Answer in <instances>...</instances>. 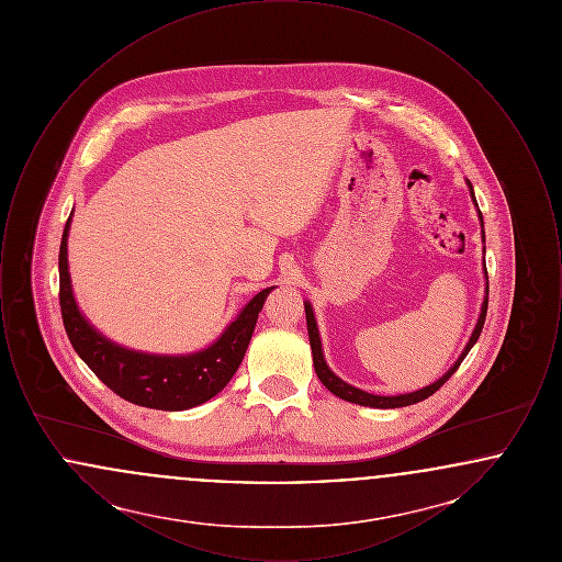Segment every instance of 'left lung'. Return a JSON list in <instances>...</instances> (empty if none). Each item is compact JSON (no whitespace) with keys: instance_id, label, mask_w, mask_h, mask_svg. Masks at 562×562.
<instances>
[{"instance_id":"left-lung-1","label":"left lung","mask_w":562,"mask_h":562,"mask_svg":"<svg viewBox=\"0 0 562 562\" xmlns=\"http://www.w3.org/2000/svg\"><path fill=\"white\" fill-rule=\"evenodd\" d=\"M468 186H470V191H472V183H470V181H468ZM472 198H474V191H472ZM474 202H476V198H474ZM482 234H484V232H482ZM486 280H488V276H486ZM486 307H488V282H486V296H484V303H482L479 324H476V328H474V333H472V337H470L468 346L463 349V353L459 356V360L454 362L449 373L445 374V376H440L436 383H431L428 387L417 390V392H411V394H402V396H374V394L362 392V390H358V387H353V385H348V383H346V381H341L337 374L330 373V369L326 367L324 356H322L321 337H318V326H316V321H314L312 305H310V303H305V318H307L310 346H312V353H314V369H316L318 379L324 383V387H326L328 392H333L335 396H339L341 401L362 404V406H374V408H398V406H408V404H415V402L426 401V398H429L434 392H438V390L447 383V379H449V376L459 369V364H461V362H463V358L468 356V351H470L472 346L479 341V337H481L482 333V326H484V318H486Z\"/></svg>"}]
</instances>
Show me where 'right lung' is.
<instances>
[{
    "instance_id": "add662e5",
    "label": "right lung",
    "mask_w": 562,
    "mask_h": 562,
    "mask_svg": "<svg viewBox=\"0 0 562 562\" xmlns=\"http://www.w3.org/2000/svg\"><path fill=\"white\" fill-rule=\"evenodd\" d=\"M65 223L58 250V301L67 337L81 360L90 367L111 392L138 406L158 411H186L218 394L240 367L250 344L259 312L271 289L252 296L240 316L227 326L216 344L189 356H151L120 348L101 337L76 305L67 269V232Z\"/></svg>"
}]
</instances>
